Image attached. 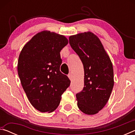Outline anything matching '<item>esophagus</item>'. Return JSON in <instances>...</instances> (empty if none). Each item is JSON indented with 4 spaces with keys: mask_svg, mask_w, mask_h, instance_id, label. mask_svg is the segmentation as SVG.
<instances>
[{
    "mask_svg": "<svg viewBox=\"0 0 135 135\" xmlns=\"http://www.w3.org/2000/svg\"><path fill=\"white\" fill-rule=\"evenodd\" d=\"M68 78H69V79H70V80H71L72 79H73L72 74H68Z\"/></svg>",
    "mask_w": 135,
    "mask_h": 135,
    "instance_id": "esophagus-1",
    "label": "esophagus"
}]
</instances>
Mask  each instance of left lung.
Returning a JSON list of instances; mask_svg holds the SVG:
<instances>
[{"label":"left lung","instance_id":"left-lung-1","mask_svg":"<svg viewBox=\"0 0 135 135\" xmlns=\"http://www.w3.org/2000/svg\"><path fill=\"white\" fill-rule=\"evenodd\" d=\"M69 43L83 63L84 88L76 94L77 106L93 115L104 108L114 86L113 64L97 36L90 31L71 36Z\"/></svg>","mask_w":135,"mask_h":135}]
</instances>
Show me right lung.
I'll return each mask as SVG.
<instances>
[{
    "instance_id": "1",
    "label": "right lung",
    "mask_w": 135,
    "mask_h": 135,
    "mask_svg": "<svg viewBox=\"0 0 135 135\" xmlns=\"http://www.w3.org/2000/svg\"><path fill=\"white\" fill-rule=\"evenodd\" d=\"M64 36L43 31L27 42L20 54L18 73L30 102L42 113L57 108L70 80L60 71V52L68 44Z\"/></svg>"
}]
</instances>
